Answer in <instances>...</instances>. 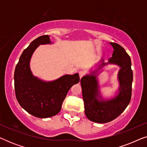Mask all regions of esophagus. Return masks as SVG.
<instances>
[{
	"mask_svg": "<svg viewBox=\"0 0 147 147\" xmlns=\"http://www.w3.org/2000/svg\"><path fill=\"white\" fill-rule=\"evenodd\" d=\"M84 75H85V73H84V71H80L79 72V76H80V79H81V78H82V77H83V76H84Z\"/></svg>",
	"mask_w": 147,
	"mask_h": 147,
	"instance_id": "obj_1",
	"label": "esophagus"
}]
</instances>
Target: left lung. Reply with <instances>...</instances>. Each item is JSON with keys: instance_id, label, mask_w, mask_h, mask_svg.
I'll list each match as a JSON object with an SVG mask.
<instances>
[{"instance_id": "1", "label": "left lung", "mask_w": 147, "mask_h": 147, "mask_svg": "<svg viewBox=\"0 0 147 147\" xmlns=\"http://www.w3.org/2000/svg\"><path fill=\"white\" fill-rule=\"evenodd\" d=\"M110 44L114 48L112 57L108 60V63H103L98 69L108 63L120 66L118 72L120 89L118 96L109 100H103L100 97L97 80L96 76L93 75L97 70L91 75L84 76L80 80L86 116L90 120L97 123H106L115 119L124 112L131 99L133 80L131 59L122 46L116 43Z\"/></svg>"}]
</instances>
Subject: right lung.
I'll return each instance as SVG.
<instances>
[{
	"label": "right lung",
	"mask_w": 147,
	"mask_h": 147,
	"mask_svg": "<svg viewBox=\"0 0 147 147\" xmlns=\"http://www.w3.org/2000/svg\"><path fill=\"white\" fill-rule=\"evenodd\" d=\"M51 43L49 35L37 37L24 50L15 67L16 98L21 107L35 117L45 118L59 113L71 86L80 82L79 74L65 75L46 82L34 77L29 67L32 54L38 46Z\"/></svg>",
	"instance_id": "add662e5"
}]
</instances>
